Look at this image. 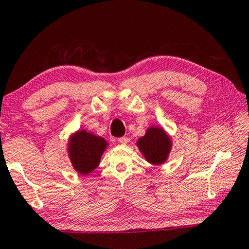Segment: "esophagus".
<instances>
[{
	"mask_svg": "<svg viewBox=\"0 0 249 249\" xmlns=\"http://www.w3.org/2000/svg\"><path fill=\"white\" fill-rule=\"evenodd\" d=\"M128 141H129V139L127 137H121L118 139V142H119L120 144H127Z\"/></svg>",
	"mask_w": 249,
	"mask_h": 249,
	"instance_id": "esophagus-1",
	"label": "esophagus"
}]
</instances>
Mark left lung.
I'll use <instances>...</instances> for the list:
<instances>
[{"label": "left lung", "instance_id": "1", "mask_svg": "<svg viewBox=\"0 0 249 249\" xmlns=\"http://www.w3.org/2000/svg\"><path fill=\"white\" fill-rule=\"evenodd\" d=\"M137 145L147 162L160 165L167 160L172 149V141L162 128L151 127L144 137L140 138Z\"/></svg>", "mask_w": 249, "mask_h": 249}]
</instances>
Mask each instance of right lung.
<instances>
[{"label": "right lung", "mask_w": 249, "mask_h": 249, "mask_svg": "<svg viewBox=\"0 0 249 249\" xmlns=\"http://www.w3.org/2000/svg\"><path fill=\"white\" fill-rule=\"evenodd\" d=\"M68 145L69 156L74 169L81 175H87L98 166L100 158L108 144L102 137L80 130L71 137Z\"/></svg>", "instance_id": "add662e5"}]
</instances>
